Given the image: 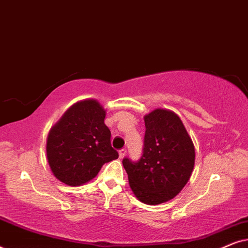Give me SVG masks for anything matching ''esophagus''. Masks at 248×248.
<instances>
[{
    "label": "esophagus",
    "mask_w": 248,
    "mask_h": 248,
    "mask_svg": "<svg viewBox=\"0 0 248 248\" xmlns=\"http://www.w3.org/2000/svg\"><path fill=\"white\" fill-rule=\"evenodd\" d=\"M118 155H120L121 159H123L125 155H126V150H125V149H122V150L118 151Z\"/></svg>",
    "instance_id": "esophagus-1"
}]
</instances>
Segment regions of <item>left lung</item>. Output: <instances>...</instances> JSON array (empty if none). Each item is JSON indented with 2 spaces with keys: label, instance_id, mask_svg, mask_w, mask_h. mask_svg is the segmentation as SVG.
Segmentation results:
<instances>
[{
  "label": "left lung",
  "instance_id": "obj_1",
  "mask_svg": "<svg viewBox=\"0 0 248 248\" xmlns=\"http://www.w3.org/2000/svg\"><path fill=\"white\" fill-rule=\"evenodd\" d=\"M143 154L139 161L123 159L130 187L139 201L155 205L174 199L191 177L195 149L177 114L152 110L144 116Z\"/></svg>",
  "mask_w": 248,
  "mask_h": 248
}]
</instances>
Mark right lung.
Instances as JSON below:
<instances>
[{"instance_id":"add662e5","label":"right lung","mask_w":248,"mask_h":248,"mask_svg":"<svg viewBox=\"0 0 248 248\" xmlns=\"http://www.w3.org/2000/svg\"><path fill=\"white\" fill-rule=\"evenodd\" d=\"M106 110L94 99L78 101L50 128L47 160L54 176L69 186H80L97 176L104 164L118 158L111 148Z\"/></svg>"}]
</instances>
